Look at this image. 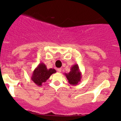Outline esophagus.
<instances>
[{
  "mask_svg": "<svg viewBox=\"0 0 121 121\" xmlns=\"http://www.w3.org/2000/svg\"><path fill=\"white\" fill-rule=\"evenodd\" d=\"M57 70L58 72L60 73V72H61V68H58L57 69Z\"/></svg>",
  "mask_w": 121,
  "mask_h": 121,
  "instance_id": "1",
  "label": "esophagus"
}]
</instances>
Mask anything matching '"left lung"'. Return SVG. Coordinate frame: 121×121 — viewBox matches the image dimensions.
<instances>
[{"label":"left lung","mask_w":121,"mask_h":121,"mask_svg":"<svg viewBox=\"0 0 121 121\" xmlns=\"http://www.w3.org/2000/svg\"><path fill=\"white\" fill-rule=\"evenodd\" d=\"M68 82L72 85H76L80 82L82 78L78 64H74L70 68V71L68 73H64Z\"/></svg>","instance_id":"obj_1"}]
</instances>
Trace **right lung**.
Masks as SVG:
<instances>
[{"instance_id": "obj_1", "label": "right lung", "mask_w": 121, "mask_h": 121, "mask_svg": "<svg viewBox=\"0 0 121 121\" xmlns=\"http://www.w3.org/2000/svg\"><path fill=\"white\" fill-rule=\"evenodd\" d=\"M56 72L55 69H47V66L43 62H41L35 69L31 76V80L38 86H42L53 73Z\"/></svg>"}]
</instances>
